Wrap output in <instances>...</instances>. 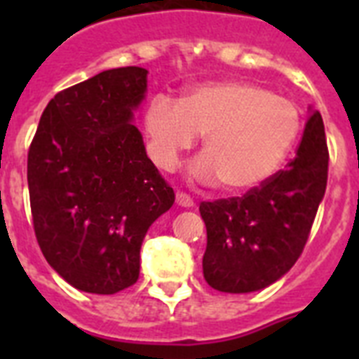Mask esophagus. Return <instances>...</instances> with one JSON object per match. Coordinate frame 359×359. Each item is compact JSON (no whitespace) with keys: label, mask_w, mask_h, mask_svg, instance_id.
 Wrapping results in <instances>:
<instances>
[{"label":"esophagus","mask_w":359,"mask_h":359,"mask_svg":"<svg viewBox=\"0 0 359 359\" xmlns=\"http://www.w3.org/2000/svg\"><path fill=\"white\" fill-rule=\"evenodd\" d=\"M177 205H179V207L190 208L194 207V199H191L188 194H184V191H177Z\"/></svg>","instance_id":"esophagus-1"}]
</instances>
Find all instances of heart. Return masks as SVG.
I'll use <instances>...</instances> for the list:
<instances>
[{
	"instance_id": "b5f03b06",
	"label": "heart",
	"mask_w": 359,
	"mask_h": 359,
	"mask_svg": "<svg viewBox=\"0 0 359 359\" xmlns=\"http://www.w3.org/2000/svg\"><path fill=\"white\" fill-rule=\"evenodd\" d=\"M304 114L289 98L242 80L191 87L180 102L158 95L147 106L145 130L152 160L173 169L203 135V154L191 173L222 180L227 191H250L266 182L300 140Z\"/></svg>"
}]
</instances>
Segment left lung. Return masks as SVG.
<instances>
[{
  "mask_svg": "<svg viewBox=\"0 0 359 359\" xmlns=\"http://www.w3.org/2000/svg\"><path fill=\"white\" fill-rule=\"evenodd\" d=\"M328 158L323 117L311 109L287 168L242 197L201 203L203 276L212 289L261 290L294 266L326 191Z\"/></svg>",
  "mask_w": 359,
  "mask_h": 359,
  "instance_id": "1",
  "label": "left lung"
}]
</instances>
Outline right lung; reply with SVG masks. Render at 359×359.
<instances>
[{
	"instance_id": "1",
	"label": "right lung",
	"mask_w": 359,
	"mask_h": 359,
	"mask_svg": "<svg viewBox=\"0 0 359 359\" xmlns=\"http://www.w3.org/2000/svg\"><path fill=\"white\" fill-rule=\"evenodd\" d=\"M147 70L121 67L57 93L27 152L36 242L83 292L115 294L140 278L147 231L175 203L132 121Z\"/></svg>"
}]
</instances>
